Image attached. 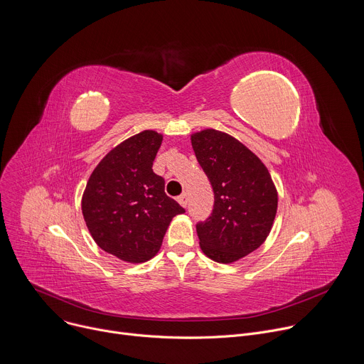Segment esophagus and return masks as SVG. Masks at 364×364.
<instances>
[{
	"mask_svg": "<svg viewBox=\"0 0 364 364\" xmlns=\"http://www.w3.org/2000/svg\"><path fill=\"white\" fill-rule=\"evenodd\" d=\"M178 203H180L183 207H187V203H188V197H187V194H181V196L178 197Z\"/></svg>",
	"mask_w": 364,
	"mask_h": 364,
	"instance_id": "34e87169",
	"label": "esophagus"
}]
</instances>
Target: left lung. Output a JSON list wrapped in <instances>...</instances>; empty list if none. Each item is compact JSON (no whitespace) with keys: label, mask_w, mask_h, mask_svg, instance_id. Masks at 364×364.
Here are the masks:
<instances>
[{"label":"left lung","mask_w":364,"mask_h":364,"mask_svg":"<svg viewBox=\"0 0 364 364\" xmlns=\"http://www.w3.org/2000/svg\"><path fill=\"white\" fill-rule=\"evenodd\" d=\"M191 145L215 193L210 218L196 226L200 247L215 262H236L267 240L278 209L277 187L257 155L226 132H194Z\"/></svg>","instance_id":"1"}]
</instances>
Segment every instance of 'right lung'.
Instances as JSON below:
<instances>
[{"mask_svg": "<svg viewBox=\"0 0 364 364\" xmlns=\"http://www.w3.org/2000/svg\"><path fill=\"white\" fill-rule=\"evenodd\" d=\"M163 135L145 129L122 141L100 160L82 196L86 226L105 252L129 264L149 261L183 207L152 171Z\"/></svg>", "mask_w": 364, "mask_h": 364, "instance_id": "right-lung-1", "label": "right lung"}]
</instances>
